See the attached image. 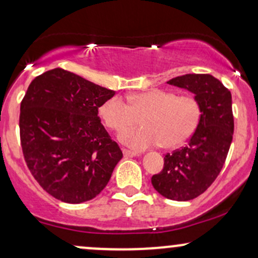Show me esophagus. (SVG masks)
<instances>
[{
    "label": "esophagus",
    "mask_w": 258,
    "mask_h": 258,
    "mask_svg": "<svg viewBox=\"0 0 258 258\" xmlns=\"http://www.w3.org/2000/svg\"><path fill=\"white\" fill-rule=\"evenodd\" d=\"M121 152H123V155L125 156V157H135V156H138L137 152L130 151V150H126V149H121Z\"/></svg>",
    "instance_id": "esophagus-1"
}]
</instances>
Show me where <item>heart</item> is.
<instances>
[{"instance_id": "b5f03b06", "label": "heart", "mask_w": 258, "mask_h": 258, "mask_svg": "<svg viewBox=\"0 0 258 258\" xmlns=\"http://www.w3.org/2000/svg\"><path fill=\"white\" fill-rule=\"evenodd\" d=\"M100 115L108 129L121 132L142 117L144 125L124 131L120 141L134 150H146L163 145L174 149L189 140L201 118V106L191 95L178 96L175 92L151 89L132 95L129 103L112 97L100 107Z\"/></svg>"}]
</instances>
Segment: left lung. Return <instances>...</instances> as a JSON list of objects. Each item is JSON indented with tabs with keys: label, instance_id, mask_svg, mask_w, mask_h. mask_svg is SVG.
<instances>
[{
	"label": "left lung",
	"instance_id": "obj_1",
	"mask_svg": "<svg viewBox=\"0 0 258 258\" xmlns=\"http://www.w3.org/2000/svg\"><path fill=\"white\" fill-rule=\"evenodd\" d=\"M195 95L201 118L186 146L164 156V167L151 178L156 191L174 201L205 192L221 173L233 140L231 94L211 74H185L167 82Z\"/></svg>",
	"mask_w": 258,
	"mask_h": 258
}]
</instances>
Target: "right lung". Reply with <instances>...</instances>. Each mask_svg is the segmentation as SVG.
I'll return each mask as SVG.
<instances>
[{
  "instance_id": "1",
  "label": "right lung",
  "mask_w": 258,
  "mask_h": 258,
  "mask_svg": "<svg viewBox=\"0 0 258 258\" xmlns=\"http://www.w3.org/2000/svg\"><path fill=\"white\" fill-rule=\"evenodd\" d=\"M62 68L36 77L20 103V144L40 186L67 204H82L102 191L123 157L98 118L114 96Z\"/></svg>"
}]
</instances>
